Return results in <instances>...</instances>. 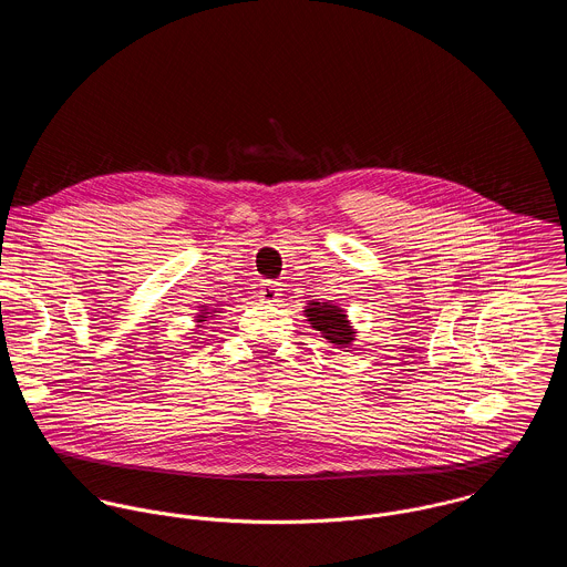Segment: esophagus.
Segmentation results:
<instances>
[{"instance_id":"1","label":"esophagus","mask_w":567,"mask_h":567,"mask_svg":"<svg viewBox=\"0 0 567 567\" xmlns=\"http://www.w3.org/2000/svg\"><path fill=\"white\" fill-rule=\"evenodd\" d=\"M257 295H259L261 303H277V299L281 297V288L275 281H261Z\"/></svg>"}]
</instances>
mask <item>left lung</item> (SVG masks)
Returning <instances> with one entry per match:
<instances>
[{
	"label": "left lung",
	"mask_w": 567,
	"mask_h": 567,
	"mask_svg": "<svg viewBox=\"0 0 567 567\" xmlns=\"http://www.w3.org/2000/svg\"><path fill=\"white\" fill-rule=\"evenodd\" d=\"M306 317H308L310 324L315 329H319L323 333V338H327L329 342L340 344V347L353 342V333L355 331L351 329V324L347 321L344 310H340L338 306L312 301L306 308Z\"/></svg>",
	"instance_id": "1"
}]
</instances>
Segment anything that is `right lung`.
Listing matches in <instances>:
<instances>
[{
    "mask_svg": "<svg viewBox=\"0 0 567 567\" xmlns=\"http://www.w3.org/2000/svg\"><path fill=\"white\" fill-rule=\"evenodd\" d=\"M207 315H209V312H200V315H198V323H200V321H205V319H207Z\"/></svg>",
    "mask_w": 567,
    "mask_h": 567,
    "instance_id": "obj_1",
    "label": "right lung"
}]
</instances>
